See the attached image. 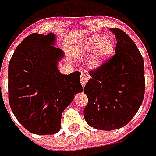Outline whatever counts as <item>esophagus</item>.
Segmentation results:
<instances>
[{"label": "esophagus", "mask_w": 156, "mask_h": 156, "mask_svg": "<svg viewBox=\"0 0 156 156\" xmlns=\"http://www.w3.org/2000/svg\"><path fill=\"white\" fill-rule=\"evenodd\" d=\"M89 79H90V76L88 74L82 73V75H81V78H80V82H81V84L82 85V87L85 86V84L87 83Z\"/></svg>", "instance_id": "obj_1"}]
</instances>
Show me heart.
I'll use <instances>...</instances> for the list:
<instances>
[{
    "label": "heart",
    "instance_id": "b5f03b06",
    "mask_svg": "<svg viewBox=\"0 0 156 156\" xmlns=\"http://www.w3.org/2000/svg\"><path fill=\"white\" fill-rule=\"evenodd\" d=\"M94 51L90 60V66H99L109 58L114 51V43L111 38H104L99 35L91 36L86 39L77 49L80 56H86Z\"/></svg>",
    "mask_w": 156,
    "mask_h": 156
}]
</instances>
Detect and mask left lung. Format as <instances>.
Segmentation results:
<instances>
[{"label": "left lung", "mask_w": 156, "mask_h": 156, "mask_svg": "<svg viewBox=\"0 0 156 156\" xmlns=\"http://www.w3.org/2000/svg\"><path fill=\"white\" fill-rule=\"evenodd\" d=\"M117 39L116 53L98 68L84 87L87 124L111 131L125 126L134 117L145 94L144 60L136 44L119 28L111 29Z\"/></svg>", "instance_id": "1"}]
</instances>
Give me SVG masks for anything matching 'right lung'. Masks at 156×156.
<instances>
[{
	"label": "right lung",
	"mask_w": 156,
	"mask_h": 156,
	"mask_svg": "<svg viewBox=\"0 0 156 156\" xmlns=\"http://www.w3.org/2000/svg\"><path fill=\"white\" fill-rule=\"evenodd\" d=\"M54 42L51 32L32 33L16 47L9 64L10 108L20 124L35 134L58 133L62 112L82 91L79 71H58L64 53L52 45Z\"/></svg>",
	"instance_id": "1"
}]
</instances>
